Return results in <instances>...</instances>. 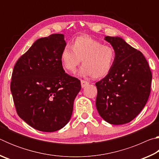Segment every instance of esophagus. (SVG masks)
Masks as SVG:
<instances>
[{
    "label": "esophagus",
    "mask_w": 159,
    "mask_h": 159,
    "mask_svg": "<svg viewBox=\"0 0 159 159\" xmlns=\"http://www.w3.org/2000/svg\"><path fill=\"white\" fill-rule=\"evenodd\" d=\"M80 83H81V87L82 88H85L86 85H88V84H89V83H88V81H86V80H80Z\"/></svg>",
    "instance_id": "obj_1"
}]
</instances>
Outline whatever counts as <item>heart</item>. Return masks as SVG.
Listing matches in <instances>:
<instances>
[{"mask_svg": "<svg viewBox=\"0 0 159 159\" xmlns=\"http://www.w3.org/2000/svg\"><path fill=\"white\" fill-rule=\"evenodd\" d=\"M115 60L116 52L111 46L86 36L76 38L71 47L64 48L60 55L61 65L67 72L75 73L82 60L83 65L79 74L93 76L95 79L107 76L114 66Z\"/></svg>", "mask_w": 159, "mask_h": 159, "instance_id": "1", "label": "heart"}]
</instances>
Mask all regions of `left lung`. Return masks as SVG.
<instances>
[{
	"instance_id": "left-lung-1",
	"label": "left lung",
	"mask_w": 159,
	"mask_h": 159,
	"mask_svg": "<svg viewBox=\"0 0 159 159\" xmlns=\"http://www.w3.org/2000/svg\"><path fill=\"white\" fill-rule=\"evenodd\" d=\"M116 52L110 73L95 85L96 107L100 116L113 125L130 122L144 108L151 92L152 74L140 51L122 38L105 36Z\"/></svg>"
}]
</instances>
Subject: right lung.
Returning <instances> with one entry per match:
<instances>
[{"instance_id": "obj_1", "label": "right lung", "mask_w": 159, "mask_h": 159, "mask_svg": "<svg viewBox=\"0 0 159 159\" xmlns=\"http://www.w3.org/2000/svg\"><path fill=\"white\" fill-rule=\"evenodd\" d=\"M64 36L41 38L16 62L10 90L19 116L32 128L55 132L71 118L80 81L65 73L60 61Z\"/></svg>"}]
</instances>
